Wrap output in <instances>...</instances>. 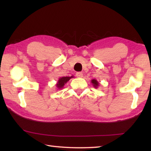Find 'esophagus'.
I'll list each match as a JSON object with an SVG mask.
<instances>
[{
	"label": "esophagus",
	"instance_id": "obj_1",
	"mask_svg": "<svg viewBox=\"0 0 151 151\" xmlns=\"http://www.w3.org/2000/svg\"><path fill=\"white\" fill-rule=\"evenodd\" d=\"M76 76H77V77H78V78H83V73H82L78 72V73H76Z\"/></svg>",
	"mask_w": 151,
	"mask_h": 151
}]
</instances>
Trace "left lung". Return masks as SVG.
Listing matches in <instances>:
<instances>
[{
	"label": "left lung",
	"instance_id": "1",
	"mask_svg": "<svg viewBox=\"0 0 151 151\" xmlns=\"http://www.w3.org/2000/svg\"><path fill=\"white\" fill-rule=\"evenodd\" d=\"M91 83H92V84H93V85L94 87L97 88L99 86V82L97 81L96 79H93V80H91Z\"/></svg>",
	"mask_w": 151,
	"mask_h": 151
}]
</instances>
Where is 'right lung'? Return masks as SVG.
<instances>
[{"mask_svg":"<svg viewBox=\"0 0 151 151\" xmlns=\"http://www.w3.org/2000/svg\"><path fill=\"white\" fill-rule=\"evenodd\" d=\"M74 78V76H63V77H60L58 79L57 84H56V86H57V89H62L64 86H65V84L67 83V82L70 80V78Z\"/></svg>","mask_w":151,"mask_h":151,"instance_id":"1","label":"right lung"}]
</instances>
